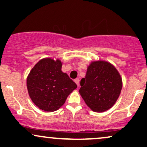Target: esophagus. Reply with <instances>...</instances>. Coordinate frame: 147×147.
Segmentation results:
<instances>
[{
  "mask_svg": "<svg viewBox=\"0 0 147 147\" xmlns=\"http://www.w3.org/2000/svg\"><path fill=\"white\" fill-rule=\"evenodd\" d=\"M75 82L77 84V86H78V88H79V79H76L75 80Z\"/></svg>",
  "mask_w": 147,
  "mask_h": 147,
  "instance_id": "34e87169",
  "label": "esophagus"
}]
</instances>
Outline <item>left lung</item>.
I'll list each match as a JSON object with an SVG mask.
<instances>
[{
    "label": "left lung",
    "mask_w": 147,
    "mask_h": 147,
    "mask_svg": "<svg viewBox=\"0 0 147 147\" xmlns=\"http://www.w3.org/2000/svg\"><path fill=\"white\" fill-rule=\"evenodd\" d=\"M79 94L92 111L102 113L117 102L122 88L120 74L113 64L106 61H92L85 78L82 79Z\"/></svg>",
    "instance_id": "obj_1"
}]
</instances>
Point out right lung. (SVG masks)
I'll return each mask as SVG.
<instances>
[{
  "label": "right lung",
  "instance_id": "obj_1",
  "mask_svg": "<svg viewBox=\"0 0 147 147\" xmlns=\"http://www.w3.org/2000/svg\"><path fill=\"white\" fill-rule=\"evenodd\" d=\"M61 60L42 59L30 70L27 88L32 101L46 112L57 111L77 86L61 70Z\"/></svg>",
  "mask_w": 147,
  "mask_h": 147
}]
</instances>
